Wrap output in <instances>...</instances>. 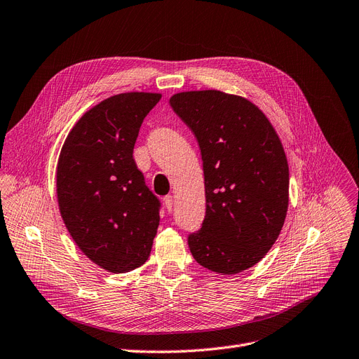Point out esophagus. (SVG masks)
Masks as SVG:
<instances>
[{"label":"esophagus","instance_id":"obj_1","mask_svg":"<svg viewBox=\"0 0 359 359\" xmlns=\"http://www.w3.org/2000/svg\"><path fill=\"white\" fill-rule=\"evenodd\" d=\"M163 202H165L166 209L170 212L172 208H174V197H172V196H166V197L163 198Z\"/></svg>","mask_w":359,"mask_h":359}]
</instances>
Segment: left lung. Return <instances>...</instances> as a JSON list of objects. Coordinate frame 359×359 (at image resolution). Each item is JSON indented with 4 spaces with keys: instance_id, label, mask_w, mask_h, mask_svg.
<instances>
[{
    "instance_id": "8db88e82",
    "label": "left lung",
    "mask_w": 359,
    "mask_h": 359,
    "mask_svg": "<svg viewBox=\"0 0 359 359\" xmlns=\"http://www.w3.org/2000/svg\"><path fill=\"white\" fill-rule=\"evenodd\" d=\"M197 138L206 215L189 237L197 264L231 276L259 262L280 236L289 208V163L264 111L219 90L169 98Z\"/></svg>"
}]
</instances>
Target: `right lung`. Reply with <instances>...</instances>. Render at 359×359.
Instances as JSON below:
<instances>
[{
  "instance_id": "obj_1",
  "label": "right lung",
  "mask_w": 359,
  "mask_h": 359,
  "mask_svg": "<svg viewBox=\"0 0 359 359\" xmlns=\"http://www.w3.org/2000/svg\"><path fill=\"white\" fill-rule=\"evenodd\" d=\"M161 98L133 91L100 102L72 128L57 161V202L67 231L90 261L113 274L147 261L159 226V200L133 151Z\"/></svg>"
}]
</instances>
